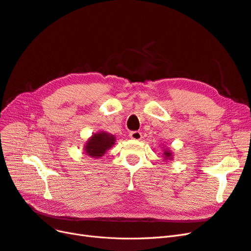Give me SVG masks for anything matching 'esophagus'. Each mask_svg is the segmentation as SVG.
I'll list each match as a JSON object with an SVG mask.
<instances>
[{"label":"esophagus","mask_w":251,"mask_h":251,"mask_svg":"<svg viewBox=\"0 0 251 251\" xmlns=\"http://www.w3.org/2000/svg\"><path fill=\"white\" fill-rule=\"evenodd\" d=\"M129 138H131V139H133V140H141V138H142V134L140 133V132H131V134H129Z\"/></svg>","instance_id":"esophagus-1"}]
</instances>
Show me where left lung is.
Segmentation results:
<instances>
[{
    "mask_svg": "<svg viewBox=\"0 0 251 251\" xmlns=\"http://www.w3.org/2000/svg\"><path fill=\"white\" fill-rule=\"evenodd\" d=\"M163 148V160L164 162H168V161H171L172 159H174V152H172L169 149H166L164 148V146H162Z\"/></svg>",
    "mask_w": 251,
    "mask_h": 251,
    "instance_id": "left-lung-1",
    "label": "left lung"
}]
</instances>
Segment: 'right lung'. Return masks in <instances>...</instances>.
Segmentation results:
<instances>
[{
  "instance_id": "obj_1",
  "label": "right lung",
  "mask_w": 251,
  "mask_h": 251,
  "mask_svg": "<svg viewBox=\"0 0 251 251\" xmlns=\"http://www.w3.org/2000/svg\"><path fill=\"white\" fill-rule=\"evenodd\" d=\"M116 138L108 132L100 131L93 134L84 144V152L91 158H100L115 145Z\"/></svg>"
}]
</instances>
